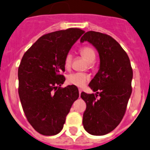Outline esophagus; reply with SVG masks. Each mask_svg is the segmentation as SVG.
<instances>
[{
  "mask_svg": "<svg viewBox=\"0 0 150 150\" xmlns=\"http://www.w3.org/2000/svg\"><path fill=\"white\" fill-rule=\"evenodd\" d=\"M81 92H82V91H81V89H79V97L81 96Z\"/></svg>",
  "mask_w": 150,
  "mask_h": 150,
  "instance_id": "esophagus-1",
  "label": "esophagus"
}]
</instances>
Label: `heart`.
Returning <instances> with one entry per match:
<instances>
[{
    "mask_svg": "<svg viewBox=\"0 0 150 150\" xmlns=\"http://www.w3.org/2000/svg\"><path fill=\"white\" fill-rule=\"evenodd\" d=\"M80 55L86 60L89 64V66L93 64L96 58V52L95 49L89 45L84 46L79 50ZM73 56L71 52H68L64 58V66L66 69H69L72 64ZM89 80V76L85 73L75 72L69 74L67 76V81L69 84L75 85L79 87H82Z\"/></svg>",
    "mask_w": 150,
    "mask_h": 150,
    "instance_id": "heart-1",
    "label": "heart"
}]
</instances>
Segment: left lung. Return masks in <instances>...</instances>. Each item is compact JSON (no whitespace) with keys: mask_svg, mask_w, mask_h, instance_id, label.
I'll return each instance as SVG.
<instances>
[{"mask_svg":"<svg viewBox=\"0 0 150 150\" xmlns=\"http://www.w3.org/2000/svg\"><path fill=\"white\" fill-rule=\"evenodd\" d=\"M84 41L98 50L100 64L89 84L96 94L81 93L86 104L82 123L89 134L102 136L115 129L124 116L132 92L133 71L127 53L110 35L89 31L80 40Z\"/></svg>","mask_w":150,"mask_h":150,"instance_id":"8db88e82","label":"left lung"}]
</instances>
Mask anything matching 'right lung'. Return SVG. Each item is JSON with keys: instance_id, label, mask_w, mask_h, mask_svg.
<instances>
[{"instance_id": "add662e5", "label": "right lung", "mask_w": 150, "mask_h": 150, "mask_svg": "<svg viewBox=\"0 0 150 150\" xmlns=\"http://www.w3.org/2000/svg\"><path fill=\"white\" fill-rule=\"evenodd\" d=\"M84 33L69 28L42 35L24 54L18 69V95L27 121L40 134L52 136L64 127L66 117L79 98L75 85L66 80L64 58Z\"/></svg>"}]
</instances>
